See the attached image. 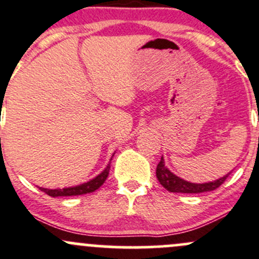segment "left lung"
Masks as SVG:
<instances>
[{
	"instance_id": "1",
	"label": "left lung",
	"mask_w": 259,
	"mask_h": 259,
	"mask_svg": "<svg viewBox=\"0 0 259 259\" xmlns=\"http://www.w3.org/2000/svg\"><path fill=\"white\" fill-rule=\"evenodd\" d=\"M230 175V174H228ZM228 175L223 176V178L216 180L212 182H206V184H191L189 181L178 178L174 175L171 171L167 170L165 166L164 159L161 157L160 162L157 164L156 167V178L159 180L160 184L165 187L167 191L170 192H181V194H201V192L213 191V190L219 189L220 186L226 181Z\"/></svg>"
}]
</instances>
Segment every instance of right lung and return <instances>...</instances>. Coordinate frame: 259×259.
Returning a JSON list of instances; mask_svg holds the SVG:
<instances>
[{"instance_id": "obj_1", "label": "right lung", "mask_w": 259, "mask_h": 259, "mask_svg": "<svg viewBox=\"0 0 259 259\" xmlns=\"http://www.w3.org/2000/svg\"><path fill=\"white\" fill-rule=\"evenodd\" d=\"M109 168L110 165L107 166L104 171H103L100 175H98L97 178L91 180L89 182L79 185V186L75 187H68V189H58V190H48V189H42L39 187L40 191H43L45 194L52 196V197H58V196H78V195H84V194H91V192L95 191V190L99 189L104 181L107 180L109 175Z\"/></svg>"}]
</instances>
